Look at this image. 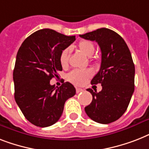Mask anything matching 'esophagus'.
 Wrapping results in <instances>:
<instances>
[{"instance_id":"obj_1","label":"esophagus","mask_w":149,"mask_h":149,"mask_svg":"<svg viewBox=\"0 0 149 149\" xmlns=\"http://www.w3.org/2000/svg\"><path fill=\"white\" fill-rule=\"evenodd\" d=\"M76 90H77V93H81V92L83 91V89H80V88H77V89H76Z\"/></svg>"}]
</instances>
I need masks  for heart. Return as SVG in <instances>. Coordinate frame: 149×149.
I'll use <instances>...</instances> for the list:
<instances>
[{"instance_id":"1","label":"heart","mask_w":149,"mask_h":149,"mask_svg":"<svg viewBox=\"0 0 149 149\" xmlns=\"http://www.w3.org/2000/svg\"><path fill=\"white\" fill-rule=\"evenodd\" d=\"M78 48L86 56H92L95 52V46L89 40H81L78 44ZM70 50L69 48L64 49L60 55V63L63 67L68 65L69 56ZM93 76V72L90 70H73L67 75V79L75 85L81 86Z\"/></svg>"}]
</instances>
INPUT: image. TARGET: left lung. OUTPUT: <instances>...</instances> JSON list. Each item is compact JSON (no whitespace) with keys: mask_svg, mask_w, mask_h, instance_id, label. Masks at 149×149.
<instances>
[{"mask_svg":"<svg viewBox=\"0 0 149 149\" xmlns=\"http://www.w3.org/2000/svg\"><path fill=\"white\" fill-rule=\"evenodd\" d=\"M97 42L102 53L101 66L91 84L100 83L99 93L87 89L93 100L85 107L87 116L101 124L113 123L126 111L135 89V65L131 53L120 35L108 28L79 35Z\"/></svg>","mask_w":149,"mask_h":149,"instance_id":"8db88e82","label":"left lung"}]
</instances>
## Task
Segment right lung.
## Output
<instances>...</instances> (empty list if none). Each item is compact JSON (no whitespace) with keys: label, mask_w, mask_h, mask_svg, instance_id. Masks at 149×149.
Instances as JSON below:
<instances>
[{"label":"right lung","mask_w":149,"mask_h":149,"mask_svg":"<svg viewBox=\"0 0 149 149\" xmlns=\"http://www.w3.org/2000/svg\"><path fill=\"white\" fill-rule=\"evenodd\" d=\"M75 40V36L43 29L30 35L18 49L13 72L14 99L25 118L36 126L56 123L65 102L76 94L69 82L60 87L49 83L63 70L61 52Z\"/></svg>","instance_id":"right-lung-1"}]
</instances>
